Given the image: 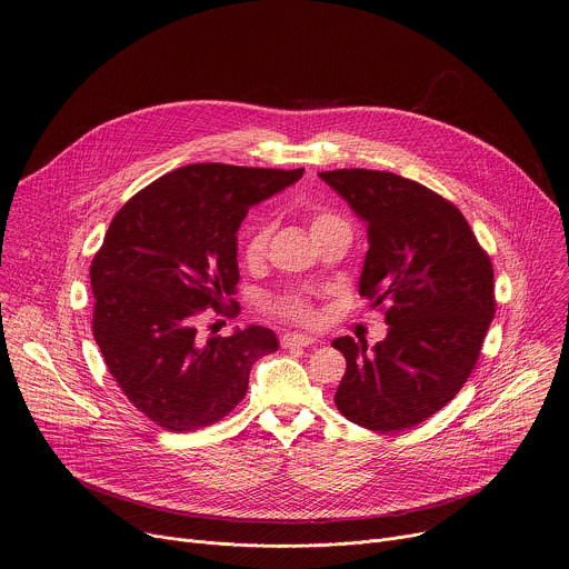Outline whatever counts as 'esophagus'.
I'll return each instance as SVG.
<instances>
[{
    "instance_id": "esophagus-1",
    "label": "esophagus",
    "mask_w": 569,
    "mask_h": 569,
    "mask_svg": "<svg viewBox=\"0 0 569 569\" xmlns=\"http://www.w3.org/2000/svg\"><path fill=\"white\" fill-rule=\"evenodd\" d=\"M317 341V339H312V337H306V335H295V332H290V335H283L281 337V345L288 349V347H308V345H312V342Z\"/></svg>"
}]
</instances>
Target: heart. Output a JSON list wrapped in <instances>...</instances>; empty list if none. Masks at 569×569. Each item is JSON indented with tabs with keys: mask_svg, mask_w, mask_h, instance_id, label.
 Listing matches in <instances>:
<instances>
[{
	"mask_svg": "<svg viewBox=\"0 0 569 569\" xmlns=\"http://www.w3.org/2000/svg\"><path fill=\"white\" fill-rule=\"evenodd\" d=\"M335 222H341L337 216L332 213H319L312 218L310 222V230L317 232L321 228L330 227ZM268 237H270V224L268 222H259L257 227L250 230L248 239H246V246H243V252H246V259L248 261H257L263 257L266 252V246H268ZM272 310L290 321H299V323H315L317 319V310L310 301V297L306 295H299V292H290V295H281L277 297L272 303Z\"/></svg>",
	"mask_w": 569,
	"mask_h": 569,
	"instance_id": "obj_1",
	"label": "heart"
}]
</instances>
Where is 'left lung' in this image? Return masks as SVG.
<instances>
[{
    "label": "left lung",
    "mask_w": 569,
    "mask_h": 569,
    "mask_svg": "<svg viewBox=\"0 0 569 569\" xmlns=\"http://www.w3.org/2000/svg\"><path fill=\"white\" fill-rule=\"evenodd\" d=\"M367 224L358 292L382 306L389 332L367 341L341 337L347 369L335 402L371 431L411 429L447 407L468 380L495 317V277L459 209L389 171H321Z\"/></svg>",
    "instance_id": "1"
}]
</instances>
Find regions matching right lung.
I'll use <instances>...</instances> for the list:
<instances>
[{
    "label": "right lung",
    "instance_id": "obj_1",
    "mask_svg": "<svg viewBox=\"0 0 569 569\" xmlns=\"http://www.w3.org/2000/svg\"><path fill=\"white\" fill-rule=\"evenodd\" d=\"M301 176L187 164L116 213L90 268L92 330L120 391L158 427L182 433L222 420L246 396L252 365L279 349L259 326L202 342L198 319L207 308L239 312L224 306L239 281V224Z\"/></svg>",
    "mask_w": 569,
    "mask_h": 569
}]
</instances>
